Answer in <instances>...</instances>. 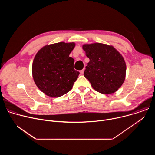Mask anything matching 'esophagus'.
I'll return each instance as SVG.
<instances>
[{
	"instance_id": "obj_1",
	"label": "esophagus",
	"mask_w": 155,
	"mask_h": 155,
	"mask_svg": "<svg viewBox=\"0 0 155 155\" xmlns=\"http://www.w3.org/2000/svg\"><path fill=\"white\" fill-rule=\"evenodd\" d=\"M80 74H81V75H83V74H84V69H83V70L80 71Z\"/></svg>"
}]
</instances>
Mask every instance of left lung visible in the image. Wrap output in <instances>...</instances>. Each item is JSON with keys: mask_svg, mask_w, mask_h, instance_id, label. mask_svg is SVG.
Instances as JSON below:
<instances>
[{"mask_svg": "<svg viewBox=\"0 0 155 155\" xmlns=\"http://www.w3.org/2000/svg\"><path fill=\"white\" fill-rule=\"evenodd\" d=\"M90 62L84 76L94 89L104 94L115 93L126 78V65L123 56L112 45L101 43L84 44Z\"/></svg>", "mask_w": 155, "mask_h": 155, "instance_id": "1", "label": "left lung"}]
</instances>
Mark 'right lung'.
Returning <instances> with one entry per match:
<instances>
[{
  "mask_svg": "<svg viewBox=\"0 0 155 155\" xmlns=\"http://www.w3.org/2000/svg\"><path fill=\"white\" fill-rule=\"evenodd\" d=\"M74 42H59L42 47L34 57L32 73L38 89L51 97L62 96L72 90L80 74L69 57Z\"/></svg>",
  "mask_w": 155,
  "mask_h": 155,
  "instance_id": "1",
  "label": "right lung"
}]
</instances>
